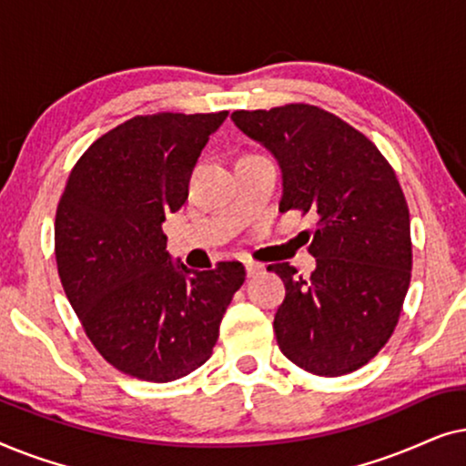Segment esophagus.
<instances>
[{
	"label": "esophagus",
	"instance_id": "1",
	"mask_svg": "<svg viewBox=\"0 0 466 466\" xmlns=\"http://www.w3.org/2000/svg\"><path fill=\"white\" fill-rule=\"evenodd\" d=\"M265 269V265H260V263H254V260H248L246 263V271H248V276L250 278H254V276H258L260 271Z\"/></svg>",
	"mask_w": 466,
	"mask_h": 466
}]
</instances>
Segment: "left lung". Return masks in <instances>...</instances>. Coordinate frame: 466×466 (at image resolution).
Returning a JSON list of instances; mask_svg holds the SVG:
<instances>
[{
	"label": "left lung",
	"mask_w": 466,
	"mask_h": 466,
	"mask_svg": "<svg viewBox=\"0 0 466 466\" xmlns=\"http://www.w3.org/2000/svg\"><path fill=\"white\" fill-rule=\"evenodd\" d=\"M233 123L282 169L279 212L316 218L299 276L269 265L286 286L273 330L286 359L324 378L367 365L397 327L411 279L410 209L397 174L371 139L309 104L238 110Z\"/></svg>",
	"instance_id": "8db88e82"
}]
</instances>
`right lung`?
Instances as JSON below:
<instances>
[{
  "label": "right lung",
  "mask_w": 466,
  "mask_h": 466,
  "mask_svg": "<svg viewBox=\"0 0 466 466\" xmlns=\"http://www.w3.org/2000/svg\"><path fill=\"white\" fill-rule=\"evenodd\" d=\"M228 112L136 116L74 165L55 218L63 290L97 352L131 378L180 380L201 367L246 279L238 260L190 271L165 250V214L188 197L203 146Z\"/></svg>",
  "instance_id": "obj_1"
}]
</instances>
